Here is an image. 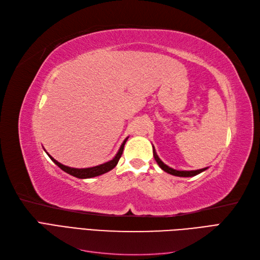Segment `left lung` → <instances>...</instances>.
Segmentation results:
<instances>
[{"instance_id": "1", "label": "left lung", "mask_w": 260, "mask_h": 260, "mask_svg": "<svg viewBox=\"0 0 260 260\" xmlns=\"http://www.w3.org/2000/svg\"><path fill=\"white\" fill-rule=\"evenodd\" d=\"M152 146H153V155H154V158H155L157 165H158V166L160 167L161 170H164L165 172H167V174H169V175L176 176V177H185V178H187V177L198 176V175L201 174V172H203V171H205V170L208 169V167L203 168V169H198V170H177V169L171 168V167L167 166V165L165 164V162L159 158V156L157 155L156 149H155V147H154L153 144H152Z\"/></svg>"}]
</instances>
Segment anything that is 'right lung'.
I'll use <instances>...</instances> for the list:
<instances>
[{"label": "right lung", "instance_id": "add662e5", "mask_svg": "<svg viewBox=\"0 0 260 260\" xmlns=\"http://www.w3.org/2000/svg\"><path fill=\"white\" fill-rule=\"evenodd\" d=\"M128 138H129V137H127V138H125V139L123 140V142L121 143L119 149H118L117 154L113 157V159L108 160V161H106V162H104V164L98 165V166L89 167V168H73V167L65 166V165H62V164H60L59 161H57L56 159H54L53 157H52L48 152H46L44 148H43V149L45 151V153L49 155V157L52 159V161H53L55 165H57V166H58L61 170H64L65 172H67L68 175L73 176V177H76V178H79V179H90V178H94V177H98V176H101V175H104V174H106V172L111 171L112 169H114V168L116 167V165L118 164V161H119L120 157H121V155H122L123 147H124L125 142H127Z\"/></svg>", "mask_w": 260, "mask_h": 260}]
</instances>
